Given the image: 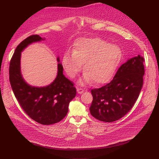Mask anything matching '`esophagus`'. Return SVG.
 <instances>
[{"label": "esophagus", "mask_w": 159, "mask_h": 159, "mask_svg": "<svg viewBox=\"0 0 159 159\" xmlns=\"http://www.w3.org/2000/svg\"><path fill=\"white\" fill-rule=\"evenodd\" d=\"M77 90L78 93H79V94H81V93H82L84 92V89L83 88H77Z\"/></svg>", "instance_id": "esophagus-1"}]
</instances>
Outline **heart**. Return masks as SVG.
<instances>
[{
  "label": "heart",
  "mask_w": 159,
  "mask_h": 159,
  "mask_svg": "<svg viewBox=\"0 0 159 159\" xmlns=\"http://www.w3.org/2000/svg\"><path fill=\"white\" fill-rule=\"evenodd\" d=\"M120 48L99 38H82L76 41L73 52L64 54L62 65L69 77L74 78L83 64L82 83L93 80L96 84L108 82L114 75L121 59Z\"/></svg>",
  "instance_id": "1"
}]
</instances>
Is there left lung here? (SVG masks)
I'll list each match as a JSON object with an SVG mask.
<instances>
[{
  "mask_svg": "<svg viewBox=\"0 0 159 159\" xmlns=\"http://www.w3.org/2000/svg\"><path fill=\"white\" fill-rule=\"evenodd\" d=\"M143 61L140 55L128 60L119 67L108 84L92 89L93 101L89 111L95 118L112 122L129 112L143 86Z\"/></svg>",
  "mask_w": 159,
  "mask_h": 159,
  "instance_id": "obj_1",
  "label": "left lung"
}]
</instances>
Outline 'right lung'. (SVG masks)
Masks as SVG:
<instances>
[{"label": "right lung", "mask_w": 159, "mask_h": 159, "mask_svg": "<svg viewBox=\"0 0 159 159\" xmlns=\"http://www.w3.org/2000/svg\"><path fill=\"white\" fill-rule=\"evenodd\" d=\"M43 39L39 35H32L17 45L10 62V82L25 112L40 124L51 125L64 118L77 90L73 82L63 75V66L60 64H58L57 78L49 86L34 87L24 80L20 73V52L29 44ZM57 60L60 61L59 58Z\"/></svg>", "instance_id": "add662e5"}]
</instances>
